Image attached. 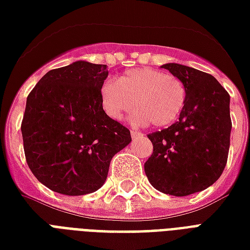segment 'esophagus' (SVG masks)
Returning a JSON list of instances; mask_svg holds the SVG:
<instances>
[{"label":"esophagus","instance_id":"34e87169","mask_svg":"<svg viewBox=\"0 0 250 250\" xmlns=\"http://www.w3.org/2000/svg\"><path fill=\"white\" fill-rule=\"evenodd\" d=\"M131 136H132V139H136V138H140V136H143V134H142V132H139V131L131 130Z\"/></svg>","mask_w":250,"mask_h":250}]
</instances>
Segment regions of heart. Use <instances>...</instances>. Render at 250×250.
<instances>
[{
	"label": "heart",
	"mask_w": 250,
	"mask_h": 250,
	"mask_svg": "<svg viewBox=\"0 0 250 250\" xmlns=\"http://www.w3.org/2000/svg\"><path fill=\"white\" fill-rule=\"evenodd\" d=\"M135 125H172L186 104V87L179 78L152 67L132 68L118 81L107 78L101 86V104L108 118L120 120L135 106Z\"/></svg>",
	"instance_id": "1"
}]
</instances>
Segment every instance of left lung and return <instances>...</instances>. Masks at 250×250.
I'll list each match as a JSON object with an SVG mask.
<instances>
[{"instance_id":"left-lung-1","label":"left lung","mask_w":250,"mask_h":250,"mask_svg":"<svg viewBox=\"0 0 250 250\" xmlns=\"http://www.w3.org/2000/svg\"><path fill=\"white\" fill-rule=\"evenodd\" d=\"M162 67L183 82L186 104L176 123L148 135L153 152L144 171L158 191L188 196L212 186L225 168L232 130L230 98L204 71L179 63Z\"/></svg>"}]
</instances>
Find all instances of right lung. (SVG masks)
<instances>
[{
  "mask_svg": "<svg viewBox=\"0 0 250 250\" xmlns=\"http://www.w3.org/2000/svg\"><path fill=\"white\" fill-rule=\"evenodd\" d=\"M106 64L78 61L46 73L27 95L21 131L37 180L62 195L98 191L112 156L130 144V130L106 115L101 86Z\"/></svg>",
  "mask_w": 250,
  "mask_h": 250,
  "instance_id": "right-lung-1",
  "label": "right lung"
}]
</instances>
